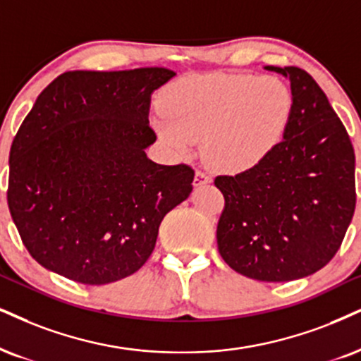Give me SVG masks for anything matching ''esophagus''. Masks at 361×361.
<instances>
[{
    "label": "esophagus",
    "instance_id": "1",
    "mask_svg": "<svg viewBox=\"0 0 361 361\" xmlns=\"http://www.w3.org/2000/svg\"><path fill=\"white\" fill-rule=\"evenodd\" d=\"M206 184H211V177H209L207 173L202 172V171L195 172L194 188H201V185H206Z\"/></svg>",
    "mask_w": 361,
    "mask_h": 361
}]
</instances>
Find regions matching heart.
Wrapping results in <instances>:
<instances>
[{"label": "heart", "instance_id": "1", "mask_svg": "<svg viewBox=\"0 0 361 361\" xmlns=\"http://www.w3.org/2000/svg\"><path fill=\"white\" fill-rule=\"evenodd\" d=\"M162 106L166 117L154 126L173 152L188 155L204 139L207 164L239 172L257 166L283 139L293 95L276 77L209 73L173 83Z\"/></svg>", "mask_w": 361, "mask_h": 361}]
</instances>
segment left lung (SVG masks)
Segmentation results:
<instances>
[{
	"mask_svg": "<svg viewBox=\"0 0 361 361\" xmlns=\"http://www.w3.org/2000/svg\"><path fill=\"white\" fill-rule=\"evenodd\" d=\"M289 80L283 140L255 167L216 177L226 199L217 249L239 274L281 283L306 278L340 249L357 204L355 152L318 83L296 66H264Z\"/></svg>",
	"mask_w": 361,
	"mask_h": 361,
	"instance_id": "1",
	"label": "left lung"
}]
</instances>
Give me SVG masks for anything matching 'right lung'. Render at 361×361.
Returning <instances> with one entry per match:
<instances>
[{
	"label": "right lung",
	"instance_id": "obj_1",
	"mask_svg": "<svg viewBox=\"0 0 361 361\" xmlns=\"http://www.w3.org/2000/svg\"><path fill=\"white\" fill-rule=\"evenodd\" d=\"M172 70H75L39 93L10 150L8 206L30 255L82 284H109L152 255L164 216L192 192L189 166L147 157L152 93Z\"/></svg>",
	"mask_w": 361,
	"mask_h": 361
}]
</instances>
